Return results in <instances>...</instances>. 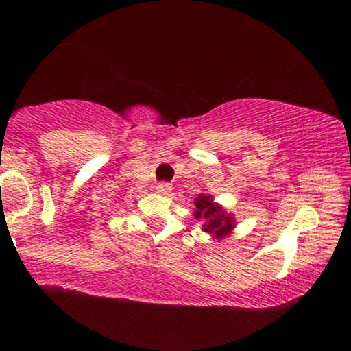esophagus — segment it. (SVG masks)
Masks as SVG:
<instances>
[{
  "label": "esophagus",
  "instance_id": "34e87169",
  "mask_svg": "<svg viewBox=\"0 0 351 351\" xmlns=\"http://www.w3.org/2000/svg\"><path fill=\"white\" fill-rule=\"evenodd\" d=\"M171 190H172L171 184H166V182H161V184L156 185V191H158V193H161V195H167Z\"/></svg>",
  "mask_w": 351,
  "mask_h": 351
}]
</instances>
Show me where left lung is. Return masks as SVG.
<instances>
[{
	"mask_svg": "<svg viewBox=\"0 0 351 351\" xmlns=\"http://www.w3.org/2000/svg\"><path fill=\"white\" fill-rule=\"evenodd\" d=\"M195 219L204 220L203 232L210 233L214 238H223L234 228V219L214 203L213 196L199 195L195 199Z\"/></svg>",
	"mask_w": 351,
	"mask_h": 351,
	"instance_id": "obj_1",
	"label": "left lung"
}]
</instances>
